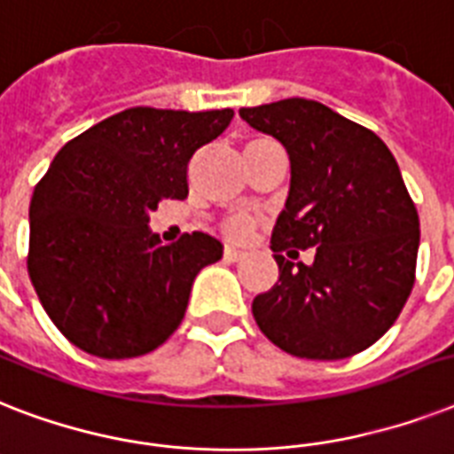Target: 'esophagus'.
<instances>
[{
    "label": "esophagus",
    "mask_w": 454,
    "mask_h": 454,
    "mask_svg": "<svg viewBox=\"0 0 454 454\" xmlns=\"http://www.w3.org/2000/svg\"><path fill=\"white\" fill-rule=\"evenodd\" d=\"M244 248H237V246H227V248H224V260H227V262H239V260H244Z\"/></svg>",
    "instance_id": "obj_1"
}]
</instances>
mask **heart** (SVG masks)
<instances>
[{"label":"heart","mask_w":454,"mask_h":454,"mask_svg":"<svg viewBox=\"0 0 454 454\" xmlns=\"http://www.w3.org/2000/svg\"><path fill=\"white\" fill-rule=\"evenodd\" d=\"M227 231L234 234V237H241V234L248 231V220H246V217H234V220L227 223Z\"/></svg>","instance_id":"heart-1"}]
</instances>
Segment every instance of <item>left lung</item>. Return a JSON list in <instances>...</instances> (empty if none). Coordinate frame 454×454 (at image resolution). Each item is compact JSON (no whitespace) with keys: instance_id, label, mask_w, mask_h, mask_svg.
<instances>
[{"instance_id":"8db88e82","label":"left lung","mask_w":454,"mask_h":454,"mask_svg":"<svg viewBox=\"0 0 454 454\" xmlns=\"http://www.w3.org/2000/svg\"><path fill=\"white\" fill-rule=\"evenodd\" d=\"M239 114L290 159L288 199L271 231L278 281L253 300L255 324L300 358L368 349L415 284L419 217L396 159L372 130L317 100L288 98ZM297 247H317L315 262L293 263Z\"/></svg>"}]
</instances>
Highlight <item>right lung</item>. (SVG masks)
Wrapping results in <instances>:
<instances>
[{
	"mask_svg": "<svg viewBox=\"0 0 454 454\" xmlns=\"http://www.w3.org/2000/svg\"><path fill=\"white\" fill-rule=\"evenodd\" d=\"M234 110L130 107L58 152L30 201L27 274L56 328L98 358H133L180 325L194 278L223 257L204 231L164 246L150 213L187 199V166Z\"/></svg>",
	"mask_w": 454,
	"mask_h": 454,
	"instance_id": "obj_1",
	"label": "right lung"
}]
</instances>
